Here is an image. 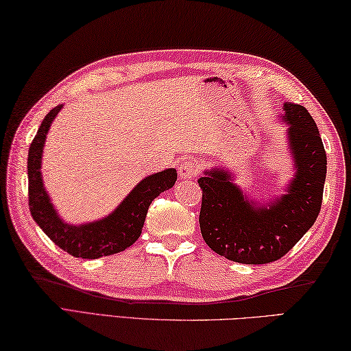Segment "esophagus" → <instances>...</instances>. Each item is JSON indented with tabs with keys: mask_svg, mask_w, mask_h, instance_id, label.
<instances>
[{
	"mask_svg": "<svg viewBox=\"0 0 351 351\" xmlns=\"http://www.w3.org/2000/svg\"><path fill=\"white\" fill-rule=\"evenodd\" d=\"M178 171H180L181 180H190V178H195L199 173V165H197V162L193 161V159H190V161L181 164V167Z\"/></svg>",
	"mask_w": 351,
	"mask_h": 351,
	"instance_id": "esophagus-1",
	"label": "esophagus"
}]
</instances>
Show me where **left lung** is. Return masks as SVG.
Wrapping results in <instances>:
<instances>
[{
    "instance_id": "left-lung-1",
    "label": "left lung",
    "mask_w": 351,
    "mask_h": 351,
    "mask_svg": "<svg viewBox=\"0 0 351 351\" xmlns=\"http://www.w3.org/2000/svg\"><path fill=\"white\" fill-rule=\"evenodd\" d=\"M282 121L296 173L287 193L256 206L232 181L226 169L206 170L199 227L206 244L221 256L241 264H269L291 250L321 212L327 155L315 119L295 103L284 104Z\"/></svg>"
}]
</instances>
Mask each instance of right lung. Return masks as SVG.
Returning a JSON list of instances; mask_svg holds the SVG:
<instances>
[{
	"label": "right lung",
	"instance_id": "add662e5",
	"mask_svg": "<svg viewBox=\"0 0 351 351\" xmlns=\"http://www.w3.org/2000/svg\"><path fill=\"white\" fill-rule=\"evenodd\" d=\"M62 106L50 110L30 144L27 158L29 208L41 230L62 250L75 258L97 259L125 250L143 232L152 201L159 193L175 186L176 170L167 169L154 173L138 184L125 199L103 219L88 224L72 226L64 222L56 212L41 180V158L50 124Z\"/></svg>",
	"mask_w": 351,
	"mask_h": 351
}]
</instances>
